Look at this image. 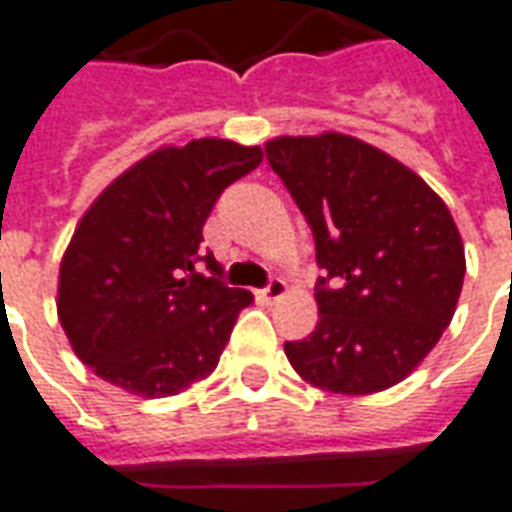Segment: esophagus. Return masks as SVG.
Here are the masks:
<instances>
[{
    "mask_svg": "<svg viewBox=\"0 0 512 512\" xmlns=\"http://www.w3.org/2000/svg\"><path fill=\"white\" fill-rule=\"evenodd\" d=\"M284 295H286V281H281V278H273V281L259 292V297H262L264 303H275V300H281Z\"/></svg>",
    "mask_w": 512,
    "mask_h": 512,
    "instance_id": "esophagus-1",
    "label": "esophagus"
}]
</instances>
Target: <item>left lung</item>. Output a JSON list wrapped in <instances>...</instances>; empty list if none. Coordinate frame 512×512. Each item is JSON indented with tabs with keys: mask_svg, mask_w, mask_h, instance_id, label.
Instances as JSON below:
<instances>
[{
	"mask_svg": "<svg viewBox=\"0 0 512 512\" xmlns=\"http://www.w3.org/2000/svg\"><path fill=\"white\" fill-rule=\"evenodd\" d=\"M314 231L317 328L284 353L333 394L391 389L422 364L458 308L466 256L447 204L411 168L358 137L264 143Z\"/></svg>",
	"mask_w": 512,
	"mask_h": 512,
	"instance_id": "obj_1",
	"label": "left lung"
}]
</instances>
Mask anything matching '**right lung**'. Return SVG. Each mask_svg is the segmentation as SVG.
<instances>
[{
	"label": "right lung",
	"instance_id": "add662e5",
	"mask_svg": "<svg viewBox=\"0 0 512 512\" xmlns=\"http://www.w3.org/2000/svg\"><path fill=\"white\" fill-rule=\"evenodd\" d=\"M262 148L204 137L157 148L90 204L60 262L57 317L76 358L134 397H173L209 378L248 289L198 256L220 192L259 168ZM204 258L212 276L194 273Z\"/></svg>",
	"mask_w": 512,
	"mask_h": 512
}]
</instances>
